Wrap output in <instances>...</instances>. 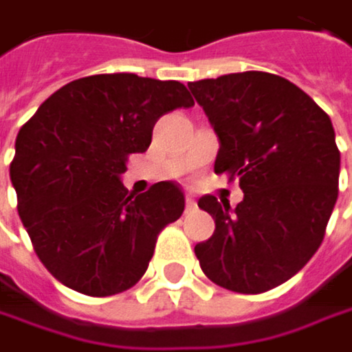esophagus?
Segmentation results:
<instances>
[{
	"mask_svg": "<svg viewBox=\"0 0 352 352\" xmlns=\"http://www.w3.org/2000/svg\"><path fill=\"white\" fill-rule=\"evenodd\" d=\"M185 204H187V210H193V208H195V197H193V193H185Z\"/></svg>",
	"mask_w": 352,
	"mask_h": 352,
	"instance_id": "1",
	"label": "esophagus"
}]
</instances>
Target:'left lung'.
<instances>
[{
    "mask_svg": "<svg viewBox=\"0 0 352 352\" xmlns=\"http://www.w3.org/2000/svg\"><path fill=\"white\" fill-rule=\"evenodd\" d=\"M220 142L216 173L239 179L236 208L199 197L216 230L195 245L220 287L263 294L294 277L318 250L338 197L340 153L328 113L292 81L230 73L187 83Z\"/></svg>",
    "mask_w": 352,
    "mask_h": 352,
    "instance_id": "left-lung-1",
    "label": "left lung"
}]
</instances>
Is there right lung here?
Here are the masks:
<instances>
[{"label":"right lung","mask_w":352,"mask_h":352,"mask_svg":"<svg viewBox=\"0 0 352 352\" xmlns=\"http://www.w3.org/2000/svg\"><path fill=\"white\" fill-rule=\"evenodd\" d=\"M193 100L179 81L91 75L54 91L20 128L10 179L42 265L67 287L106 298L146 271L159 232L179 220L171 181L142 195L122 183L128 155L144 153L161 116Z\"/></svg>","instance_id":"1"}]
</instances>
